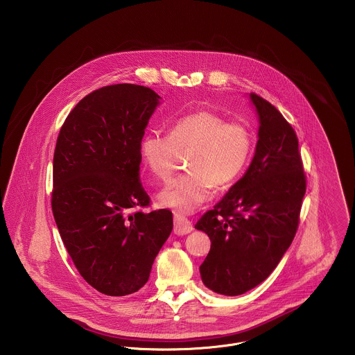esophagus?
Returning <instances> with one entry per match:
<instances>
[{
	"mask_svg": "<svg viewBox=\"0 0 355 355\" xmlns=\"http://www.w3.org/2000/svg\"><path fill=\"white\" fill-rule=\"evenodd\" d=\"M173 223H175V227H173V232L179 236H183V235H187L190 234L194 228H193V224L190 223V220H187L184 216L179 214V213H175L173 214Z\"/></svg>",
	"mask_w": 355,
	"mask_h": 355,
	"instance_id": "esophagus-1",
	"label": "esophagus"
}]
</instances>
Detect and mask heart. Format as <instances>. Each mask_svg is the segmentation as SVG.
Instances as JSON below:
<instances>
[{"label":"heart","instance_id":"1","mask_svg":"<svg viewBox=\"0 0 355 355\" xmlns=\"http://www.w3.org/2000/svg\"><path fill=\"white\" fill-rule=\"evenodd\" d=\"M191 150L184 175L172 180L157 198L165 207L193 213L206 202L214 189L232 184L245 171L253 150V134L248 125L227 120L213 112L189 113L171 127V135L148 132L141 153L154 176L168 180L180 152Z\"/></svg>","mask_w":355,"mask_h":355}]
</instances>
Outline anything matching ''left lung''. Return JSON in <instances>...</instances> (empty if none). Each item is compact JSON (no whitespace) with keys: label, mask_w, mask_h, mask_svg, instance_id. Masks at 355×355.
<instances>
[{"label":"left lung","mask_w":355,"mask_h":355,"mask_svg":"<svg viewBox=\"0 0 355 355\" xmlns=\"http://www.w3.org/2000/svg\"><path fill=\"white\" fill-rule=\"evenodd\" d=\"M258 139L246 173L196 228L211 245L200 266L211 291L235 297L262 283L288 250L306 193L298 138L283 114L257 94Z\"/></svg>","instance_id":"8db88e82"}]
</instances>
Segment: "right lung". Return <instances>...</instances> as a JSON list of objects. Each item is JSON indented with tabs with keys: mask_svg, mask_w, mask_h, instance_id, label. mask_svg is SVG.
<instances>
[{
	"mask_svg": "<svg viewBox=\"0 0 355 355\" xmlns=\"http://www.w3.org/2000/svg\"><path fill=\"white\" fill-rule=\"evenodd\" d=\"M161 97L121 83L98 89L65 119L53 157V216L82 277L110 297L137 293L172 232L168 209L139 180L141 141Z\"/></svg>",
	"mask_w": 355,
	"mask_h": 355,
	"instance_id": "obj_1",
	"label": "right lung"
}]
</instances>
